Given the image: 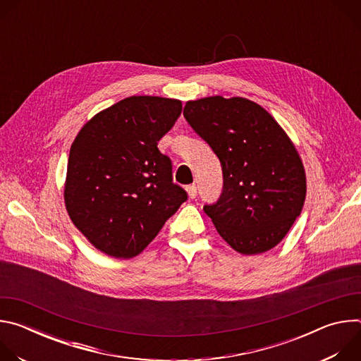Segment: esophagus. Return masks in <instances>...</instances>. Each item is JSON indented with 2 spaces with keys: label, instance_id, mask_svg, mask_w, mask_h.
<instances>
[{
  "label": "esophagus",
  "instance_id": "34e87169",
  "mask_svg": "<svg viewBox=\"0 0 361 361\" xmlns=\"http://www.w3.org/2000/svg\"><path fill=\"white\" fill-rule=\"evenodd\" d=\"M187 194H188V197L190 198H195V195H197V187L194 185V184H191V185H187Z\"/></svg>",
  "mask_w": 361,
  "mask_h": 361
}]
</instances>
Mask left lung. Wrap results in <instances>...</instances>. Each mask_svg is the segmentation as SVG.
<instances>
[{"instance_id": "left-lung-1", "label": "left lung", "mask_w": 361, "mask_h": 361, "mask_svg": "<svg viewBox=\"0 0 361 361\" xmlns=\"http://www.w3.org/2000/svg\"><path fill=\"white\" fill-rule=\"evenodd\" d=\"M183 114L221 163V197L204 205L219 234L244 255L276 247L300 216L307 191L294 142L269 111L243 97L187 101Z\"/></svg>"}]
</instances>
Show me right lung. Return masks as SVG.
I'll return each mask as SVG.
<instances>
[{"label": "right lung", "mask_w": 361, "mask_h": 361, "mask_svg": "<svg viewBox=\"0 0 361 361\" xmlns=\"http://www.w3.org/2000/svg\"><path fill=\"white\" fill-rule=\"evenodd\" d=\"M181 109L180 99L133 95L97 113L73 141L66 209L101 252L133 259L187 200L157 148Z\"/></svg>", "instance_id": "1"}]
</instances>
